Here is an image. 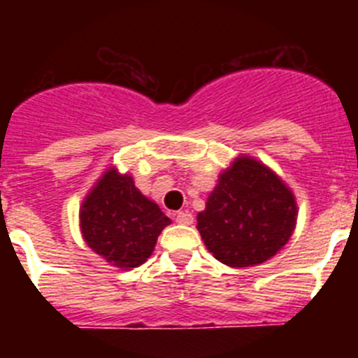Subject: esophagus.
<instances>
[{"label":"esophagus","instance_id":"1","mask_svg":"<svg viewBox=\"0 0 358 358\" xmlns=\"http://www.w3.org/2000/svg\"><path fill=\"white\" fill-rule=\"evenodd\" d=\"M176 222L182 224V226H189V224L194 222V217H192V213H188V211H179V213L176 215Z\"/></svg>","mask_w":358,"mask_h":358}]
</instances>
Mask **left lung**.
Masks as SVG:
<instances>
[{
	"mask_svg": "<svg viewBox=\"0 0 358 358\" xmlns=\"http://www.w3.org/2000/svg\"><path fill=\"white\" fill-rule=\"evenodd\" d=\"M292 189L252 156L235 157L197 215L208 251L227 267H252L285 248L296 229Z\"/></svg>",
	"mask_w": 358,
	"mask_h": 358,
	"instance_id": "obj_1",
	"label": "left lung"
}]
</instances>
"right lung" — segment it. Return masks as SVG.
I'll return each mask as SVG.
<instances>
[{
  "label": "right lung",
  "mask_w": 358,
  "mask_h": 358,
  "mask_svg": "<svg viewBox=\"0 0 358 358\" xmlns=\"http://www.w3.org/2000/svg\"><path fill=\"white\" fill-rule=\"evenodd\" d=\"M78 218L85 243L122 271L145 264L161 231L172 224L156 202L136 188L132 176L120 173L116 166H107L91 186Z\"/></svg>",
  "instance_id": "right-lung-1"
}]
</instances>
